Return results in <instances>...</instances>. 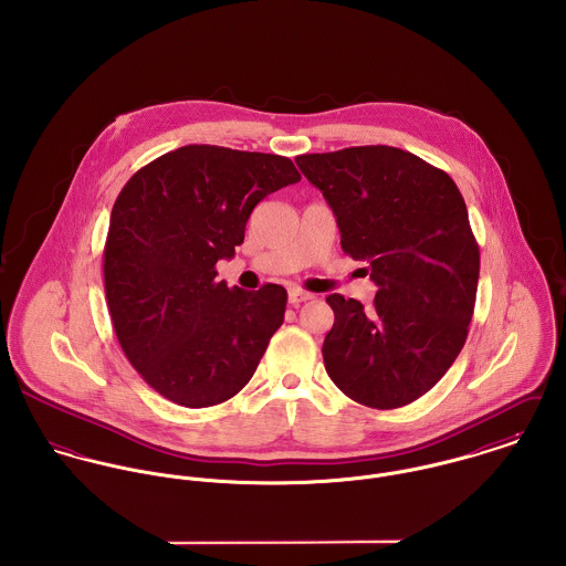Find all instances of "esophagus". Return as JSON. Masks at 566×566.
Instances as JSON below:
<instances>
[{
    "mask_svg": "<svg viewBox=\"0 0 566 566\" xmlns=\"http://www.w3.org/2000/svg\"><path fill=\"white\" fill-rule=\"evenodd\" d=\"M287 298H290V303H292L294 307H298L301 303H307V301H312L314 296H312L310 292H303V290H298V287H290V292H287Z\"/></svg>",
    "mask_w": 566,
    "mask_h": 566,
    "instance_id": "obj_1",
    "label": "esophagus"
}]
</instances>
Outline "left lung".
Returning <instances> with one entry per match:
<instances>
[{
    "instance_id": "obj_1",
    "label": "left lung",
    "mask_w": 566,
    "mask_h": 566,
    "mask_svg": "<svg viewBox=\"0 0 566 566\" xmlns=\"http://www.w3.org/2000/svg\"><path fill=\"white\" fill-rule=\"evenodd\" d=\"M323 191L342 250L370 263L377 296H326L331 381L353 401L395 409L420 399L460 355L475 310L480 245L453 178L392 146L301 155Z\"/></svg>"
}]
</instances>
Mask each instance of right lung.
<instances>
[{
    "label": "right lung",
    "mask_w": 566,
    "mask_h": 566,
    "mask_svg": "<svg viewBox=\"0 0 566 566\" xmlns=\"http://www.w3.org/2000/svg\"><path fill=\"white\" fill-rule=\"evenodd\" d=\"M301 180L287 157L182 146L119 191L104 243L111 323L133 368L161 397L211 407L235 397L283 324L287 292L218 281L252 209Z\"/></svg>",
    "instance_id": "right-lung-1"
}]
</instances>
